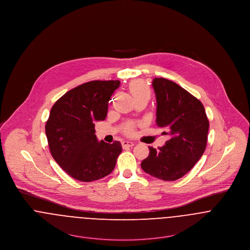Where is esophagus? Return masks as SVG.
<instances>
[{
	"label": "esophagus",
	"instance_id": "esophagus-1",
	"mask_svg": "<svg viewBox=\"0 0 250 250\" xmlns=\"http://www.w3.org/2000/svg\"><path fill=\"white\" fill-rule=\"evenodd\" d=\"M122 146H123L124 148L132 147V146H134V142H132V141H130V140H124V141H122Z\"/></svg>",
	"mask_w": 250,
	"mask_h": 250
}]
</instances>
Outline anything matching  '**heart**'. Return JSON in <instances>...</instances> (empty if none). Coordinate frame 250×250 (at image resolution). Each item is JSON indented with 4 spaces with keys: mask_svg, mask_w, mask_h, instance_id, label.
<instances>
[{
    "mask_svg": "<svg viewBox=\"0 0 250 250\" xmlns=\"http://www.w3.org/2000/svg\"><path fill=\"white\" fill-rule=\"evenodd\" d=\"M129 90L133 96L136 98L141 97V96H148L150 95V89L147 86L146 83H144L141 80H136L130 83L129 85ZM128 132H132V128H128Z\"/></svg>",
    "mask_w": 250,
    "mask_h": 250,
    "instance_id": "obj_1",
    "label": "heart"
}]
</instances>
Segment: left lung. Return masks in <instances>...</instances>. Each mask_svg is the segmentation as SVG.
<instances>
[{
	"instance_id": "obj_1",
	"label": "left lung",
	"mask_w": 250,
	"mask_h": 250,
	"mask_svg": "<svg viewBox=\"0 0 250 250\" xmlns=\"http://www.w3.org/2000/svg\"><path fill=\"white\" fill-rule=\"evenodd\" d=\"M152 85L157 98V125L170 138L159 149L149 147L141 168L159 180L176 181L204 155L209 121L203 103L177 83L161 77L155 78Z\"/></svg>"
}]
</instances>
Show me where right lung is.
<instances>
[{
	"mask_svg": "<svg viewBox=\"0 0 250 250\" xmlns=\"http://www.w3.org/2000/svg\"><path fill=\"white\" fill-rule=\"evenodd\" d=\"M120 81L95 80L67 91L52 106L45 136L52 158L71 178L100 180L113 172L122 152L119 141H97L94 122L104 120Z\"/></svg>",
	"mask_w": 250,
	"mask_h": 250,
	"instance_id": "add662e5",
	"label": "right lung"
}]
</instances>
